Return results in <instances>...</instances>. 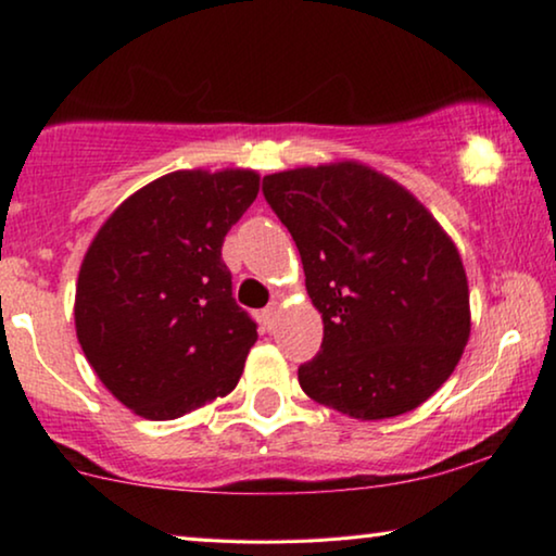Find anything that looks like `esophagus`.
<instances>
[{
	"mask_svg": "<svg viewBox=\"0 0 556 556\" xmlns=\"http://www.w3.org/2000/svg\"><path fill=\"white\" fill-rule=\"evenodd\" d=\"M262 318H264V326L271 330L274 323H277V318H279V302H269V305L264 307Z\"/></svg>",
	"mask_w": 556,
	"mask_h": 556,
	"instance_id": "34e87169",
	"label": "esophagus"
}]
</instances>
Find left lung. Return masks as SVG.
I'll return each mask as SVG.
<instances>
[{
    "label": "left lung",
    "mask_w": 556,
    "mask_h": 556,
    "mask_svg": "<svg viewBox=\"0 0 556 556\" xmlns=\"http://www.w3.org/2000/svg\"><path fill=\"white\" fill-rule=\"evenodd\" d=\"M264 197L298 243L323 318L320 354L298 369L302 392L359 420L424 405L472 328L452 236L416 194L359 161L269 174Z\"/></svg>",
    "instance_id": "obj_1"
}]
</instances>
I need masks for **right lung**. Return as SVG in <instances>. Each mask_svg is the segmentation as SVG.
Wrapping results in <instances>:
<instances>
[{"instance_id":"add662e5","label":"right lung","mask_w":556,"mask_h":556,"mask_svg":"<svg viewBox=\"0 0 556 556\" xmlns=\"http://www.w3.org/2000/svg\"><path fill=\"white\" fill-rule=\"evenodd\" d=\"M258 194L251 168H181L115 207L84 254L74 323L100 382L140 418L226 397L258 333L220 249Z\"/></svg>"}]
</instances>
